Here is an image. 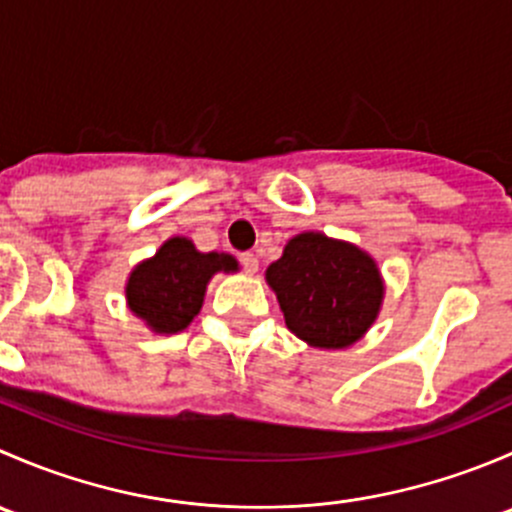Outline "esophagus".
<instances>
[{
	"mask_svg": "<svg viewBox=\"0 0 512 512\" xmlns=\"http://www.w3.org/2000/svg\"><path fill=\"white\" fill-rule=\"evenodd\" d=\"M240 262H242V267H245L247 275H255V272L260 270V260H257V255H252V252L240 255Z\"/></svg>",
	"mask_w": 512,
	"mask_h": 512,
	"instance_id": "1",
	"label": "esophagus"
}]
</instances>
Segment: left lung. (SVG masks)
<instances>
[{"mask_svg": "<svg viewBox=\"0 0 512 512\" xmlns=\"http://www.w3.org/2000/svg\"><path fill=\"white\" fill-rule=\"evenodd\" d=\"M265 280L294 337L314 349H347L376 322L384 277L359 245L324 232H299L272 262Z\"/></svg>", "mask_w": 512, "mask_h": 512, "instance_id": "1", "label": "left lung"}]
</instances>
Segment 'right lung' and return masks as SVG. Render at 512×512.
<instances>
[{"mask_svg":"<svg viewBox=\"0 0 512 512\" xmlns=\"http://www.w3.org/2000/svg\"><path fill=\"white\" fill-rule=\"evenodd\" d=\"M237 270L240 262L227 252H200L188 237H168L156 255L131 270L126 304L153 334H178L203 309L210 280Z\"/></svg>","mask_w":512,"mask_h":512,"instance_id":"right-lung-1","label":"right lung"}]
</instances>
